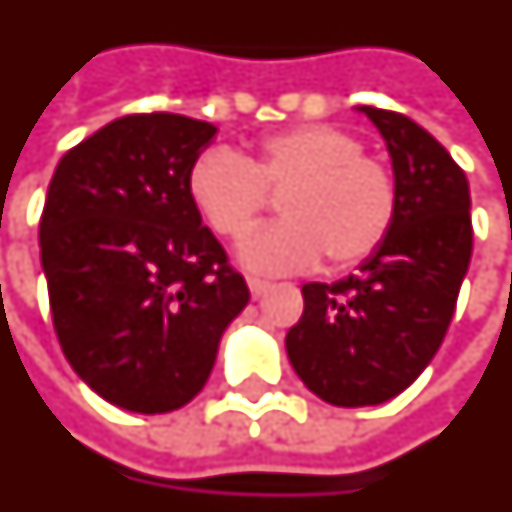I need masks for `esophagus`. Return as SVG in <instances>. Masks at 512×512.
<instances>
[{"label":"esophagus","instance_id":"34e87169","mask_svg":"<svg viewBox=\"0 0 512 512\" xmlns=\"http://www.w3.org/2000/svg\"><path fill=\"white\" fill-rule=\"evenodd\" d=\"M248 289H251L253 300H261L267 294V289H270V283L261 281V278H248Z\"/></svg>","mask_w":512,"mask_h":512}]
</instances>
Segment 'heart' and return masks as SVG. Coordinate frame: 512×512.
<instances>
[{"label":"heart","instance_id":"1","mask_svg":"<svg viewBox=\"0 0 512 512\" xmlns=\"http://www.w3.org/2000/svg\"><path fill=\"white\" fill-rule=\"evenodd\" d=\"M349 130L308 122L256 141L253 158L207 149L188 171L201 218L226 240H240L281 196V223L242 242L240 259L261 272L305 270L327 256L335 270L371 259L401 207L395 171L363 152Z\"/></svg>","mask_w":512,"mask_h":512}]
</instances>
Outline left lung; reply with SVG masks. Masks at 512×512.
<instances>
[{"label": "left lung", "mask_w": 512, "mask_h": 512, "mask_svg": "<svg viewBox=\"0 0 512 512\" xmlns=\"http://www.w3.org/2000/svg\"><path fill=\"white\" fill-rule=\"evenodd\" d=\"M387 141L401 190L390 237L335 283L302 286L286 352L305 387L333 406H376L404 393L445 341L472 259L464 169L398 111L363 106Z\"/></svg>", "instance_id": "left-lung-1"}]
</instances>
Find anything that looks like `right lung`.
Here are the masks:
<instances>
[{
    "instance_id": "1",
    "label": "right lung",
    "mask_w": 512,
    "mask_h": 512,
    "mask_svg": "<svg viewBox=\"0 0 512 512\" xmlns=\"http://www.w3.org/2000/svg\"><path fill=\"white\" fill-rule=\"evenodd\" d=\"M215 125L128 114L67 149L40 215L54 333L84 382L138 414L185 406L251 292L188 193Z\"/></svg>"
}]
</instances>
